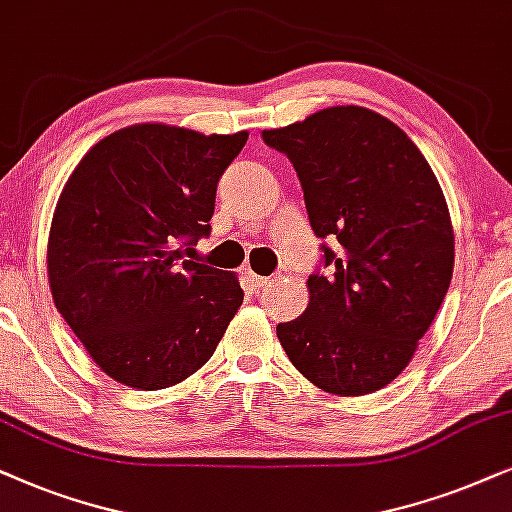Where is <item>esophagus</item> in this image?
I'll list each match as a JSON object with an SVG mask.
<instances>
[{"label":"esophagus","instance_id":"obj_1","mask_svg":"<svg viewBox=\"0 0 512 512\" xmlns=\"http://www.w3.org/2000/svg\"><path fill=\"white\" fill-rule=\"evenodd\" d=\"M245 278H248L252 288H262V285H267V283H269V278H267V276L255 274V271H245Z\"/></svg>","mask_w":512,"mask_h":512}]
</instances>
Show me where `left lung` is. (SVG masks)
<instances>
[{
  "instance_id": "obj_1",
  "label": "left lung",
  "mask_w": 512,
  "mask_h": 512,
  "mask_svg": "<svg viewBox=\"0 0 512 512\" xmlns=\"http://www.w3.org/2000/svg\"><path fill=\"white\" fill-rule=\"evenodd\" d=\"M304 189L327 274L309 276V306L276 335L311 384L365 395L398 377L447 295L454 231L445 194L419 147L372 109L327 107L262 131Z\"/></svg>"
}]
</instances>
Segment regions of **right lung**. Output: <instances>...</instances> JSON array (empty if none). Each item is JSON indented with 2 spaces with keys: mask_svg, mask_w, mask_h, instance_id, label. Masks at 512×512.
I'll list each match as a JSON object with an SVG mask.
<instances>
[{
  "mask_svg": "<svg viewBox=\"0 0 512 512\" xmlns=\"http://www.w3.org/2000/svg\"><path fill=\"white\" fill-rule=\"evenodd\" d=\"M245 142V131L135 124L88 149L67 180L46 252L51 295L119 384L185 381L243 304L234 274L187 257L210 234L217 182Z\"/></svg>",
  "mask_w": 512,
  "mask_h": 512,
  "instance_id": "1",
  "label": "right lung"
}]
</instances>
